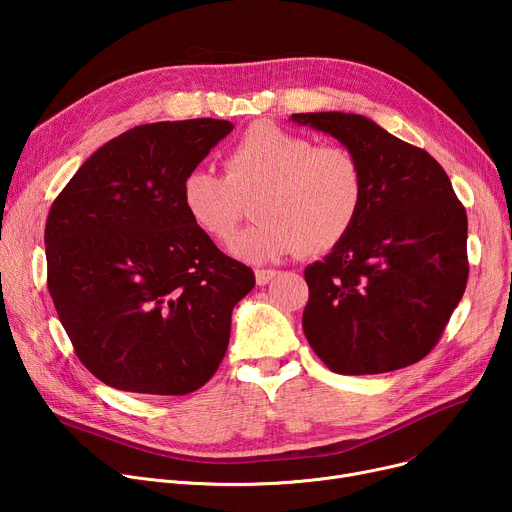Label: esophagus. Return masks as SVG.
I'll return each instance as SVG.
<instances>
[{
	"label": "esophagus",
	"instance_id": "1",
	"mask_svg": "<svg viewBox=\"0 0 512 512\" xmlns=\"http://www.w3.org/2000/svg\"><path fill=\"white\" fill-rule=\"evenodd\" d=\"M276 276H278V272H276V270H257V272H255V280H257V284H259V286L270 284Z\"/></svg>",
	"mask_w": 512,
	"mask_h": 512
}]
</instances>
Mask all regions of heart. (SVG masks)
Segmentation results:
<instances>
[{"label": "heart", "instance_id": "b5f03b06", "mask_svg": "<svg viewBox=\"0 0 512 512\" xmlns=\"http://www.w3.org/2000/svg\"><path fill=\"white\" fill-rule=\"evenodd\" d=\"M180 205L207 238L226 245L253 199L251 228L230 251L249 263L292 253L319 255L351 234L365 199L359 159L340 145H313L274 122H255L224 155V176L205 168L180 180Z\"/></svg>", "mask_w": 512, "mask_h": 512}]
</instances>
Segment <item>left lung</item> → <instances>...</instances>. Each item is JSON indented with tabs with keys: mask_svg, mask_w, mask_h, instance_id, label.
Instances as JSON below:
<instances>
[{
	"mask_svg": "<svg viewBox=\"0 0 512 512\" xmlns=\"http://www.w3.org/2000/svg\"><path fill=\"white\" fill-rule=\"evenodd\" d=\"M326 132L363 168L365 199L348 234L305 267L303 330L342 375L421 361L440 340L467 286V213L427 151L373 120L344 112L292 114Z\"/></svg>",
	"mask_w": 512,
	"mask_h": 512,
	"instance_id": "8db88e82",
	"label": "left lung"
}]
</instances>
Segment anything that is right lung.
Listing matches in <instances>:
<instances>
[{"instance_id":"obj_1","label":"right lung","mask_w":512,"mask_h":512,"mask_svg":"<svg viewBox=\"0 0 512 512\" xmlns=\"http://www.w3.org/2000/svg\"><path fill=\"white\" fill-rule=\"evenodd\" d=\"M232 128L213 118L132 128L49 209V294L76 357L107 386L182 396L226 355L232 309L255 276L191 224L178 193Z\"/></svg>"}]
</instances>
